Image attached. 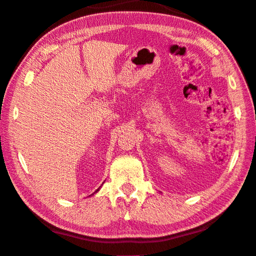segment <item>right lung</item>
I'll return each mask as SVG.
<instances>
[{
	"mask_svg": "<svg viewBox=\"0 0 256 256\" xmlns=\"http://www.w3.org/2000/svg\"><path fill=\"white\" fill-rule=\"evenodd\" d=\"M98 190H100V188H98V189H97V190H96V192H98Z\"/></svg>",
	"mask_w": 256,
	"mask_h": 256,
	"instance_id": "right-lung-1",
	"label": "right lung"
}]
</instances>
